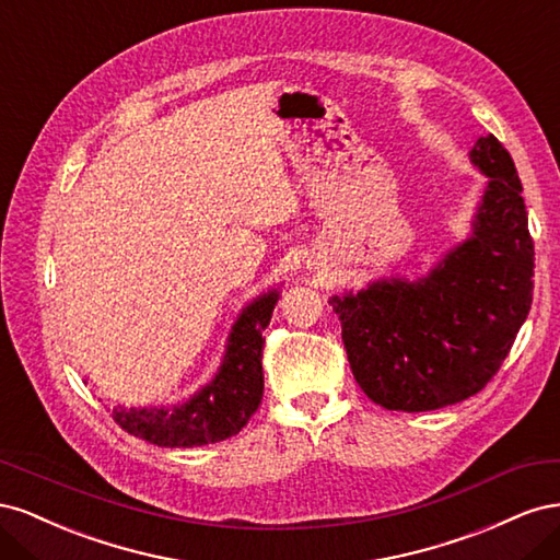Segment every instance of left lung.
<instances>
[{"label":"left lung","instance_id":"left-lung-1","mask_svg":"<svg viewBox=\"0 0 560 560\" xmlns=\"http://www.w3.org/2000/svg\"><path fill=\"white\" fill-rule=\"evenodd\" d=\"M469 156L488 177L474 238L418 284L383 280L329 301L354 381L389 411H434L477 395L530 311L535 245L516 165L495 135Z\"/></svg>","mask_w":560,"mask_h":560}]
</instances>
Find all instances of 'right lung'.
Here are the masks:
<instances>
[{"label": "right lung", "instance_id": "right-lung-1", "mask_svg": "<svg viewBox=\"0 0 560 560\" xmlns=\"http://www.w3.org/2000/svg\"><path fill=\"white\" fill-rule=\"evenodd\" d=\"M276 301L278 294L273 292L245 308L231 334L222 371L202 393L173 409H114L116 425L167 448L214 444L238 434L264 397L261 331L268 327Z\"/></svg>", "mask_w": 560, "mask_h": 560}]
</instances>
